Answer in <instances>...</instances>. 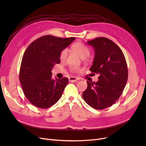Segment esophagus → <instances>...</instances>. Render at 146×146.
<instances>
[{"label":"esophagus","mask_w":146,"mask_h":146,"mask_svg":"<svg viewBox=\"0 0 146 146\" xmlns=\"http://www.w3.org/2000/svg\"><path fill=\"white\" fill-rule=\"evenodd\" d=\"M69 81L70 82H76V81H77V80H79V78H76V77H70V78H69Z\"/></svg>","instance_id":"1"}]
</instances>
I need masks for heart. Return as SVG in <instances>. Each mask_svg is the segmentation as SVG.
Here are the masks:
<instances>
[{"label":"heart","instance_id":"b5f03b06","mask_svg":"<svg viewBox=\"0 0 146 146\" xmlns=\"http://www.w3.org/2000/svg\"><path fill=\"white\" fill-rule=\"evenodd\" d=\"M72 48L73 50L78 54L80 56L81 58H85L87 57H88L90 54V50L89 49L86 47V46L82 44V42H78L74 44L72 46ZM67 53H68V50L67 48H65L61 51L60 57L61 60H64L66 58L67 56ZM71 71L73 72H78L80 71V68L78 67H72L71 68Z\"/></svg>","mask_w":146,"mask_h":146}]
</instances>
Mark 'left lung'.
Wrapping results in <instances>:
<instances>
[{"instance_id": "left-lung-1", "label": "left lung", "mask_w": 146, "mask_h": 146, "mask_svg": "<svg viewBox=\"0 0 146 146\" xmlns=\"http://www.w3.org/2000/svg\"><path fill=\"white\" fill-rule=\"evenodd\" d=\"M94 48L95 57L90 71L99 74L96 82L87 81L82 97L96 110L112 105L122 94L128 79L125 58L118 46L105 37L87 41Z\"/></svg>"}]
</instances>
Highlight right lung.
<instances>
[{
  "label": "right lung",
  "mask_w": 146,
  "mask_h": 146,
  "mask_svg": "<svg viewBox=\"0 0 146 146\" xmlns=\"http://www.w3.org/2000/svg\"><path fill=\"white\" fill-rule=\"evenodd\" d=\"M75 40L52 35L42 36L31 44L23 56L19 80L25 97L33 105L45 109L61 98L68 78L52 79L51 70L60 63V55Z\"/></svg>",
  "instance_id": "add662e5"
}]
</instances>
